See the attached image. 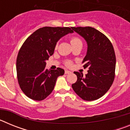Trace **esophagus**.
Returning a JSON list of instances; mask_svg holds the SVG:
<instances>
[{
    "label": "esophagus",
    "instance_id": "1",
    "mask_svg": "<svg viewBox=\"0 0 130 130\" xmlns=\"http://www.w3.org/2000/svg\"><path fill=\"white\" fill-rule=\"evenodd\" d=\"M70 73H72V72L68 70H65V74H70Z\"/></svg>",
    "mask_w": 130,
    "mask_h": 130
}]
</instances>
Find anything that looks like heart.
<instances>
[{
    "label": "heart",
    "instance_id": "heart-1",
    "mask_svg": "<svg viewBox=\"0 0 130 130\" xmlns=\"http://www.w3.org/2000/svg\"><path fill=\"white\" fill-rule=\"evenodd\" d=\"M70 43L72 46H73V45H79V44L82 45V42L81 41V40L76 37L72 38L70 40ZM66 64L67 66H70L71 64H72V63H71V62L68 61L66 62Z\"/></svg>",
    "mask_w": 130,
    "mask_h": 130
}]
</instances>
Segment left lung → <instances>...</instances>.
Returning <instances> with one entry per match:
<instances>
[{"mask_svg": "<svg viewBox=\"0 0 130 130\" xmlns=\"http://www.w3.org/2000/svg\"><path fill=\"white\" fill-rule=\"evenodd\" d=\"M87 43V51L83 60L88 73L75 72L77 80L72 88L83 100L93 101L104 96L112 85L115 79L116 57L109 40L94 28L72 27Z\"/></svg>", "mask_w": 130, "mask_h": 130, "instance_id": "left-lung-1", "label": "left lung"}]
</instances>
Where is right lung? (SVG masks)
<instances>
[{"instance_id":"add662e5","label":"right lung","mask_w":130,"mask_h":130,"mask_svg":"<svg viewBox=\"0 0 130 130\" xmlns=\"http://www.w3.org/2000/svg\"><path fill=\"white\" fill-rule=\"evenodd\" d=\"M73 31L69 27L45 26L30 36L21 47L16 69L21 89L27 97L36 101L46 98L54 89L58 77L64 70L45 69L46 60L53 55L57 43Z\"/></svg>"}]
</instances>
